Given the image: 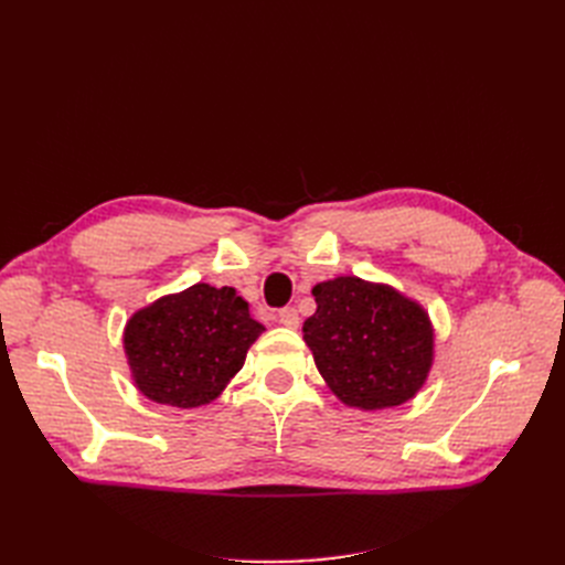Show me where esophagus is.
Returning <instances> with one entry per match:
<instances>
[{"mask_svg": "<svg viewBox=\"0 0 565 565\" xmlns=\"http://www.w3.org/2000/svg\"><path fill=\"white\" fill-rule=\"evenodd\" d=\"M278 316H280V322L285 324V328H289V330L299 328V313H297L295 306H285V309Z\"/></svg>", "mask_w": 565, "mask_h": 565, "instance_id": "1", "label": "esophagus"}]
</instances>
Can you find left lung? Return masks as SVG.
Instances as JSON below:
<instances>
[{
    "instance_id": "8db88e82",
    "label": "left lung",
    "mask_w": 565,
    "mask_h": 565,
    "mask_svg": "<svg viewBox=\"0 0 565 565\" xmlns=\"http://www.w3.org/2000/svg\"><path fill=\"white\" fill-rule=\"evenodd\" d=\"M313 297L303 341L341 403L386 409L417 396L434 365V324L415 299L358 276L318 282Z\"/></svg>"
}]
</instances>
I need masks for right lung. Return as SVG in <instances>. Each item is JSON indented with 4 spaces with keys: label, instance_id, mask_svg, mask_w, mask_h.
<instances>
[{
    "label": "right lung",
    "instance_id": "1",
    "mask_svg": "<svg viewBox=\"0 0 565 565\" xmlns=\"http://www.w3.org/2000/svg\"><path fill=\"white\" fill-rule=\"evenodd\" d=\"M264 330L233 287L198 282L136 311L122 344L131 380L148 401L200 407L221 396Z\"/></svg>",
    "mask_w": 565,
    "mask_h": 565
}]
</instances>
